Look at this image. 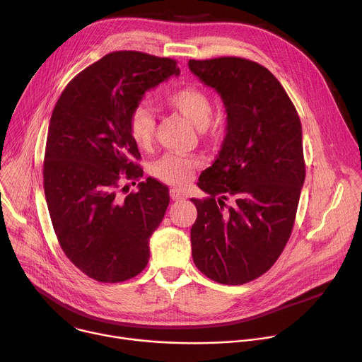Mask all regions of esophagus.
<instances>
[{
    "label": "esophagus",
    "mask_w": 362,
    "mask_h": 362,
    "mask_svg": "<svg viewBox=\"0 0 362 362\" xmlns=\"http://www.w3.org/2000/svg\"><path fill=\"white\" fill-rule=\"evenodd\" d=\"M170 195H171L173 199H175V202H181V199L185 198L184 194L181 192V189H178V188H173V189L170 191Z\"/></svg>",
    "instance_id": "1"
}]
</instances>
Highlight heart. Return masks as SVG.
I'll use <instances>...</instances> for the list:
<instances>
[{"label": "heart", "instance_id": "heart-1", "mask_svg": "<svg viewBox=\"0 0 362 362\" xmlns=\"http://www.w3.org/2000/svg\"><path fill=\"white\" fill-rule=\"evenodd\" d=\"M167 103L180 110L198 128H206L213 117V103L202 89L187 86L173 92L167 98ZM131 138L139 148H149L155 135V117L145 105L135 107L128 120ZM199 165V159L184 153H165L152 167V174L159 181L170 185L182 187L192 177Z\"/></svg>", "mask_w": 362, "mask_h": 362}]
</instances>
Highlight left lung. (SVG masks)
<instances>
[{
    "mask_svg": "<svg viewBox=\"0 0 362 362\" xmlns=\"http://www.w3.org/2000/svg\"><path fill=\"white\" fill-rule=\"evenodd\" d=\"M188 66L227 112L218 156L197 182L209 197L191 198L192 260L214 282L243 285L276 263L292 234L305 181L300 119L279 80L256 62L217 57Z\"/></svg>",
    "mask_w": 362,
    "mask_h": 362,
    "instance_id": "1",
    "label": "left lung"
}]
</instances>
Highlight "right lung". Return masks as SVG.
Instances as JSON below:
<instances>
[{"label": "right lung", "instance_id": "1", "mask_svg": "<svg viewBox=\"0 0 362 362\" xmlns=\"http://www.w3.org/2000/svg\"><path fill=\"white\" fill-rule=\"evenodd\" d=\"M173 74L174 59L113 52L74 76L53 109L43 165L50 218L67 259L98 282H125L145 269L170 204L168 187L151 177L138 192H119L144 175L129 115Z\"/></svg>", "mask_w": 362, "mask_h": 362}]
</instances>
